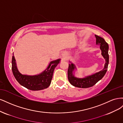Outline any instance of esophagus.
<instances>
[{"label": "esophagus", "mask_w": 123, "mask_h": 123, "mask_svg": "<svg viewBox=\"0 0 123 123\" xmlns=\"http://www.w3.org/2000/svg\"><path fill=\"white\" fill-rule=\"evenodd\" d=\"M62 59H66L67 58V53L65 52H62Z\"/></svg>", "instance_id": "obj_1"}]
</instances>
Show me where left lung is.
Returning a JSON list of instances; mask_svg holds the SVG:
<instances>
[{
	"label": "left lung",
	"mask_w": 123,
	"mask_h": 123,
	"mask_svg": "<svg viewBox=\"0 0 123 123\" xmlns=\"http://www.w3.org/2000/svg\"><path fill=\"white\" fill-rule=\"evenodd\" d=\"M95 36L96 38V44L99 46L100 49L102 52L101 54L105 59L104 67L103 69L98 72L83 78H79L74 76L75 71L77 70L75 65L72 62L69 61L68 78L70 83L74 87L81 88H87L92 87L102 79L107 72L108 66L109 64V46L103 38L96 35H95Z\"/></svg>",
	"instance_id": "1"
}]
</instances>
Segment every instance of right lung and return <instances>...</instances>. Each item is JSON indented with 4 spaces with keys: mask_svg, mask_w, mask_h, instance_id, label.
Returning a JSON list of instances; mask_svg holds the SVG:
<instances>
[{
    "mask_svg": "<svg viewBox=\"0 0 123 123\" xmlns=\"http://www.w3.org/2000/svg\"><path fill=\"white\" fill-rule=\"evenodd\" d=\"M60 61L61 59L59 58L51 61L47 68L42 72L34 75H28L22 74L18 71L13 54L12 60V70L15 78L21 86L29 90L38 91L46 89L50 85L54 70Z\"/></svg>",
    "mask_w": 123,
    "mask_h": 123,
    "instance_id": "1",
    "label": "right lung"
}]
</instances>
